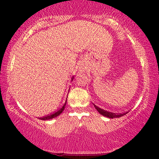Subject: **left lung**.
<instances>
[{
  "label": "left lung",
  "mask_w": 159,
  "mask_h": 159,
  "mask_svg": "<svg viewBox=\"0 0 159 159\" xmlns=\"http://www.w3.org/2000/svg\"><path fill=\"white\" fill-rule=\"evenodd\" d=\"M93 105H94L95 108L97 110V111L100 114H102L104 116H106V117L111 118V119H113V118H117V117H120V116H123L128 113V112H125V113H123V114H115V113H111V112H109V111L103 110V109L100 108V107L96 106V105H94V104H93Z\"/></svg>",
  "instance_id": "obj_1"
}]
</instances>
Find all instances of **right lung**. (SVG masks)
<instances>
[{
	"label": "right lung",
	"mask_w": 159,
	"mask_h": 159,
	"mask_svg": "<svg viewBox=\"0 0 159 159\" xmlns=\"http://www.w3.org/2000/svg\"><path fill=\"white\" fill-rule=\"evenodd\" d=\"M73 78H74V76H73V77H72V81H73ZM66 101H67V98H66V102H65L64 105H63V106L61 108H60L59 110H58L57 111H56V112H54V114H50V115H48V116H44V117L39 118V119H40V120H48L53 119V118L57 117V116H59V115L61 114L62 112H63V110H64L65 106H66Z\"/></svg>",
	"instance_id": "1"
}]
</instances>
